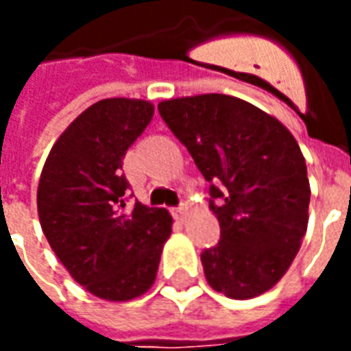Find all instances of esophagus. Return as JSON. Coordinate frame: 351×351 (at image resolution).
Segmentation results:
<instances>
[{"mask_svg": "<svg viewBox=\"0 0 351 351\" xmlns=\"http://www.w3.org/2000/svg\"><path fill=\"white\" fill-rule=\"evenodd\" d=\"M186 208H188V206L184 205V203H180V205L176 206V208H175L176 218H184V214H186Z\"/></svg>", "mask_w": 351, "mask_h": 351, "instance_id": "obj_1", "label": "esophagus"}]
</instances>
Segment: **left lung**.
<instances>
[{
	"mask_svg": "<svg viewBox=\"0 0 351 351\" xmlns=\"http://www.w3.org/2000/svg\"><path fill=\"white\" fill-rule=\"evenodd\" d=\"M160 116L210 184L220 243L201 254L208 284L252 299L278 282L308 223L310 186L286 125L223 93L161 101Z\"/></svg>",
	"mask_w": 351,
	"mask_h": 351,
	"instance_id": "8db88e82",
	"label": "left lung"
}]
</instances>
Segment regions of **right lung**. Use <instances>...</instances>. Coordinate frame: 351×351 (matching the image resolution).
I'll use <instances>...</instances> for the list:
<instances>
[{
	"instance_id": "right-lung-1",
	"label": "right lung",
	"mask_w": 351,
	"mask_h": 351,
	"mask_svg": "<svg viewBox=\"0 0 351 351\" xmlns=\"http://www.w3.org/2000/svg\"><path fill=\"white\" fill-rule=\"evenodd\" d=\"M152 116L148 101H97L52 146L37 188L50 248L80 286L107 301H130L152 286L171 235L165 208L128 206L122 173L123 156Z\"/></svg>"
}]
</instances>
